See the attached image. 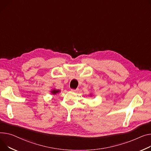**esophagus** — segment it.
I'll return each instance as SVG.
<instances>
[{"mask_svg":"<svg viewBox=\"0 0 151 151\" xmlns=\"http://www.w3.org/2000/svg\"><path fill=\"white\" fill-rule=\"evenodd\" d=\"M79 89L78 88H76V89H71V92H74V93H76L78 92Z\"/></svg>","mask_w":151,"mask_h":151,"instance_id":"esophagus-1","label":"esophagus"}]
</instances>
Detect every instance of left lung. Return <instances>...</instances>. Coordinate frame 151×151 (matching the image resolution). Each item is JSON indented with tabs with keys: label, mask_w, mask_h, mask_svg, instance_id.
<instances>
[{
	"label": "left lung",
	"mask_w": 151,
	"mask_h": 151,
	"mask_svg": "<svg viewBox=\"0 0 151 151\" xmlns=\"http://www.w3.org/2000/svg\"><path fill=\"white\" fill-rule=\"evenodd\" d=\"M89 95H90V96H92V93H90Z\"/></svg>",
	"instance_id": "left-lung-1"
}]
</instances>
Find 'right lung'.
<instances>
[{"label":"right lung","instance_id":"1","mask_svg":"<svg viewBox=\"0 0 151 151\" xmlns=\"http://www.w3.org/2000/svg\"><path fill=\"white\" fill-rule=\"evenodd\" d=\"M61 92V90H59V89H56V88H52L51 90H50V93H51L52 95H57L58 93H59Z\"/></svg>","mask_w":151,"mask_h":151}]
</instances>
